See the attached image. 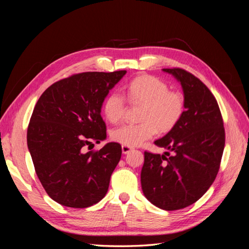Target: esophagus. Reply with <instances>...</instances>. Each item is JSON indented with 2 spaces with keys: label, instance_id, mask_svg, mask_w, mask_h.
I'll return each instance as SVG.
<instances>
[{
  "label": "esophagus",
  "instance_id": "esophagus-1",
  "mask_svg": "<svg viewBox=\"0 0 249 249\" xmlns=\"http://www.w3.org/2000/svg\"><path fill=\"white\" fill-rule=\"evenodd\" d=\"M122 149H123V153L124 154H127V153L131 152V150L133 149V147L132 146H127V145H123Z\"/></svg>",
  "mask_w": 249,
  "mask_h": 249
}]
</instances>
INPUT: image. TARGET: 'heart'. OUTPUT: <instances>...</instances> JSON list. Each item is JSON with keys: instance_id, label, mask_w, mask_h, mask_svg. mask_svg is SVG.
Wrapping results in <instances>:
<instances>
[{"instance_id": "b5f03b06", "label": "heart", "mask_w": 249, "mask_h": 249, "mask_svg": "<svg viewBox=\"0 0 249 249\" xmlns=\"http://www.w3.org/2000/svg\"><path fill=\"white\" fill-rule=\"evenodd\" d=\"M127 100L142 105L138 124H125L111 132L115 142L137 146L157 133H167L175 127L185 113V97L179 91L169 90L161 79L143 74L132 79L125 86ZM126 97L119 91L110 92L103 104V111L112 124L122 120L126 111Z\"/></svg>"}]
</instances>
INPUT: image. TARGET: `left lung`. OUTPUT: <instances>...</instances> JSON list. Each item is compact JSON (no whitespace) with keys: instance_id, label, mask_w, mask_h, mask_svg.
Wrapping results in <instances>:
<instances>
[{"instance_id":"left-lung-1","label":"left lung","mask_w":249,"mask_h":249,"mask_svg":"<svg viewBox=\"0 0 249 249\" xmlns=\"http://www.w3.org/2000/svg\"><path fill=\"white\" fill-rule=\"evenodd\" d=\"M163 71L182 85L185 113L171 131L155 141L169 152H144L141 187L153 205L175 211L197 201L213 184L220 167L225 132L215 96L198 78L178 67Z\"/></svg>"}]
</instances>
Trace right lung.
I'll return each mask as SVG.
<instances>
[{
  "label": "right lung",
  "instance_id": "right-lung-1",
  "mask_svg": "<svg viewBox=\"0 0 249 249\" xmlns=\"http://www.w3.org/2000/svg\"><path fill=\"white\" fill-rule=\"evenodd\" d=\"M126 71H87L51 85L37 101L27 132L36 175L49 196L70 208H88L106 195L122 157V145L107 143L101 108L109 90ZM89 149V146H88Z\"/></svg>",
  "mask_w": 249,
  "mask_h": 249
}]
</instances>
